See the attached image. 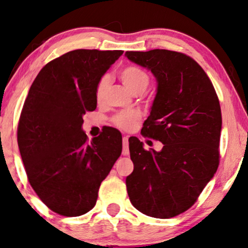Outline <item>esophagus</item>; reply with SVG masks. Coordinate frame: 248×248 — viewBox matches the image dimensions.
Returning a JSON list of instances; mask_svg holds the SVG:
<instances>
[{"instance_id": "esophagus-1", "label": "esophagus", "mask_w": 248, "mask_h": 248, "mask_svg": "<svg viewBox=\"0 0 248 248\" xmlns=\"http://www.w3.org/2000/svg\"><path fill=\"white\" fill-rule=\"evenodd\" d=\"M128 137L124 136L123 138V145H124V150H123V154L124 156H128L129 155V149H128Z\"/></svg>"}]
</instances>
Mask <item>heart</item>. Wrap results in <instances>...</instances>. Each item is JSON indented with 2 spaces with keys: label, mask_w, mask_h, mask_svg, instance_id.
Listing matches in <instances>:
<instances>
[{
  "label": "heart",
  "mask_w": 248,
  "mask_h": 248,
  "mask_svg": "<svg viewBox=\"0 0 248 248\" xmlns=\"http://www.w3.org/2000/svg\"><path fill=\"white\" fill-rule=\"evenodd\" d=\"M121 81L130 90L132 93L142 92L149 83V77L143 70L137 66H128L120 73ZM109 86V77L103 76L98 81L95 88V99L98 102H101L105 99L107 89ZM139 119V113L137 111H124L116 114L113 118V123L117 127L121 129H130Z\"/></svg>",
  "instance_id": "b5f03b06"
}]
</instances>
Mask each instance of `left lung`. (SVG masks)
I'll return each instance as SVG.
<instances>
[{
  "label": "left lung",
  "mask_w": 248,
  "mask_h": 248,
  "mask_svg": "<svg viewBox=\"0 0 248 248\" xmlns=\"http://www.w3.org/2000/svg\"><path fill=\"white\" fill-rule=\"evenodd\" d=\"M124 55L156 78L157 93L141 134L164 145L160 151L146 150L138 138L129 139V198L145 215L171 218L195 204L218 168V97L202 66L186 54L156 49Z\"/></svg>",
  "instance_id": "8db88e82"
}]
</instances>
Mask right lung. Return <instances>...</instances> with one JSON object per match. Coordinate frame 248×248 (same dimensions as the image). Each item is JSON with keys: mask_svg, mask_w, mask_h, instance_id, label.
Instances as JSON below:
<instances>
[{"mask_svg": "<svg viewBox=\"0 0 248 248\" xmlns=\"http://www.w3.org/2000/svg\"><path fill=\"white\" fill-rule=\"evenodd\" d=\"M124 51L75 50L46 64L33 81L17 127L29 183L51 210L68 217L92 209L123 150L117 129L88 141L83 114L97 108L98 81Z\"/></svg>", "mask_w": 248, "mask_h": 248, "instance_id": "add662e5", "label": "right lung"}]
</instances>
